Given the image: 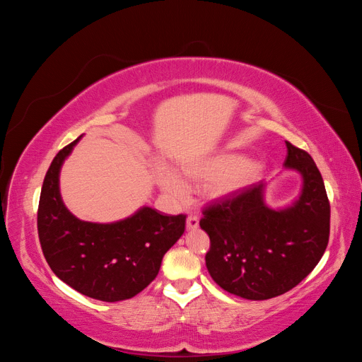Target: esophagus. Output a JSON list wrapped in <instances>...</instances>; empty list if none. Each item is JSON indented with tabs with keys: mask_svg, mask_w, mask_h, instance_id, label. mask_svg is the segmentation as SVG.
I'll return each instance as SVG.
<instances>
[{
	"mask_svg": "<svg viewBox=\"0 0 362 362\" xmlns=\"http://www.w3.org/2000/svg\"><path fill=\"white\" fill-rule=\"evenodd\" d=\"M199 226V217L198 216H194V214H190L189 217H187V221H185V228L189 229H196Z\"/></svg>",
	"mask_w": 362,
	"mask_h": 362,
	"instance_id": "esophagus-1",
	"label": "esophagus"
}]
</instances>
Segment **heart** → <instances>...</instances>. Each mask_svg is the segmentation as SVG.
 Instances as JSON below:
<instances>
[{"mask_svg": "<svg viewBox=\"0 0 362 362\" xmlns=\"http://www.w3.org/2000/svg\"><path fill=\"white\" fill-rule=\"evenodd\" d=\"M185 178L198 182H216V192L218 196H229L254 184L262 172L258 161L245 160L242 156L222 154L201 163L185 164L182 166ZM156 175L161 189L175 199H185L189 196V185L178 173H175L164 164L156 166Z\"/></svg>", "mask_w": 362, "mask_h": 362, "instance_id": "heart-1", "label": "heart"}]
</instances>
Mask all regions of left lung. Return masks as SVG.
<instances>
[{
  "label": "left lung",
  "instance_id": "obj_1",
  "mask_svg": "<svg viewBox=\"0 0 362 362\" xmlns=\"http://www.w3.org/2000/svg\"><path fill=\"white\" fill-rule=\"evenodd\" d=\"M287 145L284 166L302 177L291 204H266V184L252 185L204 211L201 228L210 237L205 264L225 291L249 300L287 293L323 257L329 240L331 206L323 178L308 152Z\"/></svg>",
  "mask_w": 362,
  "mask_h": 362
}]
</instances>
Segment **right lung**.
I'll use <instances>...</instances> for the list:
<instances>
[{
	"label": "right lung",
	"mask_w": 362,
	"mask_h": 362,
	"mask_svg": "<svg viewBox=\"0 0 362 362\" xmlns=\"http://www.w3.org/2000/svg\"><path fill=\"white\" fill-rule=\"evenodd\" d=\"M81 136L54 157L43 180L37 233L51 270L78 293L103 302L134 298L156 279L164 254L185 229V216L141 206L122 221L84 222L60 194V170Z\"/></svg>",
	"instance_id": "right-lung-1"
}]
</instances>
